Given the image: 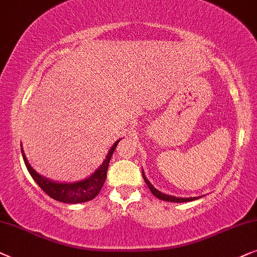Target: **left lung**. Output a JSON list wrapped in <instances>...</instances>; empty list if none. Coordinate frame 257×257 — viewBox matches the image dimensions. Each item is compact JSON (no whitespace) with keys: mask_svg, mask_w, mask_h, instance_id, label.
Here are the masks:
<instances>
[{"mask_svg":"<svg viewBox=\"0 0 257 257\" xmlns=\"http://www.w3.org/2000/svg\"><path fill=\"white\" fill-rule=\"evenodd\" d=\"M142 175H143V180H145V182L147 183V186L152 191L153 195L157 198H160V200L162 201H168V202H176V203H182V202H190V201H195L197 200V198H200L201 196H197V197H176V196H172V195H167V194H163L161 193L160 190H157L155 187L153 186L152 183L149 182L148 179H147V176L145 175V172L142 170Z\"/></svg>","mask_w":257,"mask_h":257,"instance_id":"obj_1","label":"left lung"}]
</instances>
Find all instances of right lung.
<instances>
[{
	"label": "right lung",
	"mask_w": 257,
	"mask_h": 257,
	"mask_svg": "<svg viewBox=\"0 0 257 257\" xmlns=\"http://www.w3.org/2000/svg\"><path fill=\"white\" fill-rule=\"evenodd\" d=\"M119 141H121V139L117 140V141L111 146V148L109 149L104 161L102 162L101 166L95 170V173L91 174V175L87 177V179L76 181V182H57V181L49 180L47 179V177L40 175V174L29 164L28 160H27L26 157L25 150L22 149V146L21 152L23 161H25V164L27 169H28L29 174L32 175L34 181L39 184L41 189H42L44 193L49 195V196L51 198H54V200L60 201V202L75 204L88 202V201L93 200V198L100 193L102 186H103L105 179H107V170L109 162H110L111 155L114 154V150Z\"/></svg>",
	"instance_id": "add662e5"
}]
</instances>
